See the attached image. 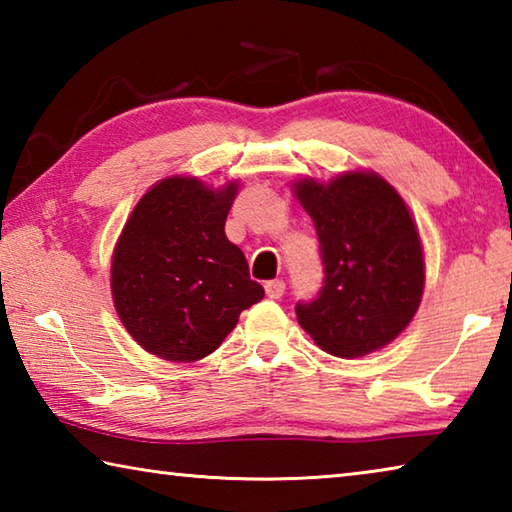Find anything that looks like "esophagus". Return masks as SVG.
<instances>
[{"label": "esophagus", "instance_id": "obj_1", "mask_svg": "<svg viewBox=\"0 0 512 512\" xmlns=\"http://www.w3.org/2000/svg\"><path fill=\"white\" fill-rule=\"evenodd\" d=\"M264 289H266V296L268 298L277 300V298L284 296V289H287V284H284L282 280H271V282H266Z\"/></svg>", "mask_w": 512, "mask_h": 512}]
</instances>
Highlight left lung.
Segmentation results:
<instances>
[{
    "label": "left lung",
    "mask_w": 512,
    "mask_h": 512,
    "mask_svg": "<svg viewBox=\"0 0 512 512\" xmlns=\"http://www.w3.org/2000/svg\"><path fill=\"white\" fill-rule=\"evenodd\" d=\"M320 241L325 284L296 307L320 350L359 359L395 341L424 293V248L413 214L377 171L352 169L320 183H291Z\"/></svg>",
    "instance_id": "left-lung-1"
}]
</instances>
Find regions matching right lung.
<instances>
[{
  "instance_id": "1",
  "label": "right lung",
  "mask_w": 512,
  "mask_h": 512,
  "mask_svg": "<svg viewBox=\"0 0 512 512\" xmlns=\"http://www.w3.org/2000/svg\"><path fill=\"white\" fill-rule=\"evenodd\" d=\"M239 180L210 187L167 176L137 205L112 250L115 311L137 345L164 361L212 354L239 314L264 298L248 262L225 237Z\"/></svg>"
}]
</instances>
